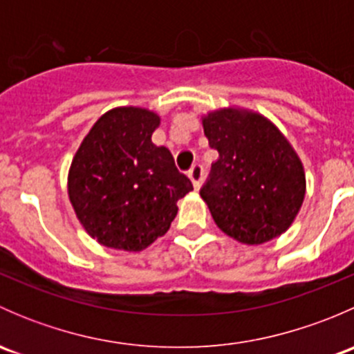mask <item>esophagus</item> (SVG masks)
<instances>
[{
	"label": "esophagus",
	"mask_w": 354,
	"mask_h": 354,
	"mask_svg": "<svg viewBox=\"0 0 354 354\" xmlns=\"http://www.w3.org/2000/svg\"><path fill=\"white\" fill-rule=\"evenodd\" d=\"M188 178H190L192 183H194L195 190H198L200 185H202V180H203V166H202V164H194V166H192V169L188 171Z\"/></svg>",
	"instance_id": "esophagus-1"
}]
</instances>
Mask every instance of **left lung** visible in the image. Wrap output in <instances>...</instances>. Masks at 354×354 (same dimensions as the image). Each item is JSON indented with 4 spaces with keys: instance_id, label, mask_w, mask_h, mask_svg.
Segmentation results:
<instances>
[{
    "instance_id": "obj_1",
    "label": "left lung",
    "mask_w": 354,
    "mask_h": 354,
    "mask_svg": "<svg viewBox=\"0 0 354 354\" xmlns=\"http://www.w3.org/2000/svg\"><path fill=\"white\" fill-rule=\"evenodd\" d=\"M219 152L200 197L227 236L245 245L274 240L291 226L305 198V171L283 133L262 114L236 108L202 118Z\"/></svg>"
}]
</instances>
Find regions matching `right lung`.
Instances as JSON below:
<instances>
[{
  "mask_svg": "<svg viewBox=\"0 0 354 354\" xmlns=\"http://www.w3.org/2000/svg\"><path fill=\"white\" fill-rule=\"evenodd\" d=\"M159 121L149 109H111L95 121L71 160L68 197L75 214L108 248H147L167 233L178 200L194 190L171 152L152 144Z\"/></svg>",
  "mask_w": 354,
  "mask_h": 354,
  "instance_id": "obj_1",
  "label": "right lung"
}]
</instances>
